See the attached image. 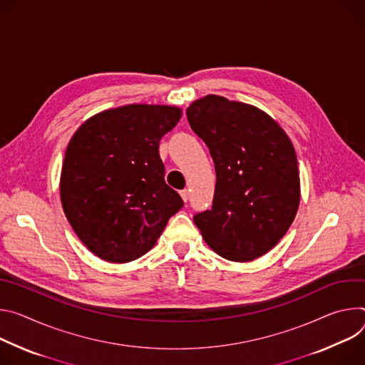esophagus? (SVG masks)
I'll return each mask as SVG.
<instances>
[{"instance_id": "1", "label": "esophagus", "mask_w": 365, "mask_h": 365, "mask_svg": "<svg viewBox=\"0 0 365 365\" xmlns=\"http://www.w3.org/2000/svg\"><path fill=\"white\" fill-rule=\"evenodd\" d=\"M180 195H181V198L187 203V200H188V190H181V191H180Z\"/></svg>"}]
</instances>
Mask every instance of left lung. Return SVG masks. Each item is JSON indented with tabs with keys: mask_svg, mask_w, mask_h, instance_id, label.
<instances>
[{
	"mask_svg": "<svg viewBox=\"0 0 365 365\" xmlns=\"http://www.w3.org/2000/svg\"><path fill=\"white\" fill-rule=\"evenodd\" d=\"M187 118L216 170L213 206L194 216L201 236L229 261L265 255L287 233L300 205L290 138L258 107L215 94L191 103Z\"/></svg>",
	"mask_w": 365,
	"mask_h": 365,
	"instance_id": "1",
	"label": "left lung"
}]
</instances>
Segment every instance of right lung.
Segmentation results:
<instances>
[{"label": "right lung", "mask_w": 365, "mask_h": 365, "mask_svg": "<svg viewBox=\"0 0 365 365\" xmlns=\"http://www.w3.org/2000/svg\"><path fill=\"white\" fill-rule=\"evenodd\" d=\"M182 115L175 106L129 104L94 114L71 138L61 203L81 242L125 264L153 248L184 201L165 182L159 140Z\"/></svg>", "instance_id": "obj_1"}]
</instances>
